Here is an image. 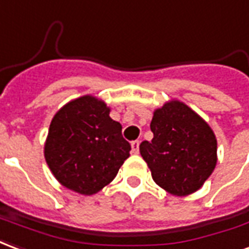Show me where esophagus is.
<instances>
[{
	"instance_id": "obj_1",
	"label": "esophagus",
	"mask_w": 249,
	"mask_h": 249,
	"mask_svg": "<svg viewBox=\"0 0 249 249\" xmlns=\"http://www.w3.org/2000/svg\"><path fill=\"white\" fill-rule=\"evenodd\" d=\"M131 148L134 154H138V152H139V141H134V142H131Z\"/></svg>"
}]
</instances>
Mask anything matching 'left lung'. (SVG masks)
Instances as JSON below:
<instances>
[{
  "label": "left lung",
  "instance_id": "1",
  "mask_svg": "<svg viewBox=\"0 0 249 249\" xmlns=\"http://www.w3.org/2000/svg\"><path fill=\"white\" fill-rule=\"evenodd\" d=\"M151 142L139 151L154 182L172 195L184 196L200 188L216 166L217 143L211 127L179 101L154 111Z\"/></svg>",
  "mask_w": 249,
  "mask_h": 249
}]
</instances>
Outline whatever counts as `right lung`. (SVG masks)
Here are the masks:
<instances>
[{
  "instance_id": "add662e5",
  "label": "right lung",
  "mask_w": 249,
  "mask_h": 249,
  "mask_svg": "<svg viewBox=\"0 0 249 249\" xmlns=\"http://www.w3.org/2000/svg\"><path fill=\"white\" fill-rule=\"evenodd\" d=\"M106 103L91 95L77 98L54 115L45 159L58 182L69 190L92 195L114 178L131 146L121 123L110 118Z\"/></svg>"
}]
</instances>
